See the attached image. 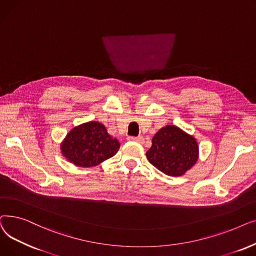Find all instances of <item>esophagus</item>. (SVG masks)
Returning a JSON list of instances; mask_svg holds the SVG:
<instances>
[{
  "label": "esophagus",
  "mask_w": 256,
  "mask_h": 256,
  "mask_svg": "<svg viewBox=\"0 0 256 256\" xmlns=\"http://www.w3.org/2000/svg\"><path fill=\"white\" fill-rule=\"evenodd\" d=\"M128 140H132V142H136L142 144L144 142V138L142 136H129Z\"/></svg>",
  "instance_id": "1"
}]
</instances>
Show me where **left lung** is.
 <instances>
[{
    "label": "left lung",
    "instance_id": "obj_1",
    "mask_svg": "<svg viewBox=\"0 0 256 256\" xmlns=\"http://www.w3.org/2000/svg\"><path fill=\"white\" fill-rule=\"evenodd\" d=\"M156 168L168 176H182L197 162L199 147L194 136L174 125L157 131L146 153Z\"/></svg>",
    "mask_w": 256,
    "mask_h": 256
}]
</instances>
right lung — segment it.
<instances>
[{
  "label": "right lung",
  "mask_w": 256,
  "mask_h": 256,
  "mask_svg": "<svg viewBox=\"0 0 256 256\" xmlns=\"http://www.w3.org/2000/svg\"><path fill=\"white\" fill-rule=\"evenodd\" d=\"M62 155L77 166L99 164L116 154L120 142L108 134L99 122H88L72 128L60 144Z\"/></svg>",
  "instance_id": "right-lung-1"
}]
</instances>
